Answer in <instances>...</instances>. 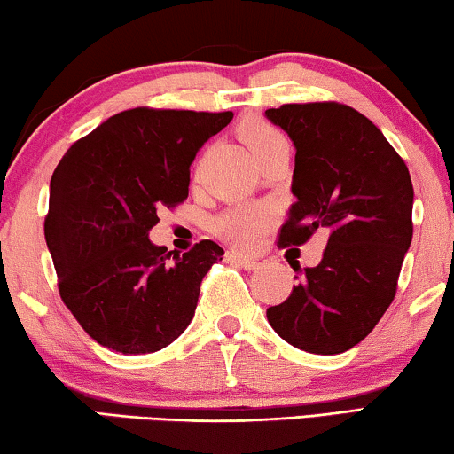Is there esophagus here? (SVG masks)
Masks as SVG:
<instances>
[{"mask_svg":"<svg viewBox=\"0 0 454 454\" xmlns=\"http://www.w3.org/2000/svg\"><path fill=\"white\" fill-rule=\"evenodd\" d=\"M225 260L229 262V264H238V266H241L243 270H255V268L260 266L258 262H255L254 258H247V255H241V254H235V252H229V254L225 255Z\"/></svg>","mask_w":454,"mask_h":454,"instance_id":"34e87169","label":"esophagus"}]
</instances>
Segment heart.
<instances>
[{
  "label": "heart",
  "instance_id": "b5f03b06",
  "mask_svg": "<svg viewBox=\"0 0 454 454\" xmlns=\"http://www.w3.org/2000/svg\"><path fill=\"white\" fill-rule=\"evenodd\" d=\"M239 135L247 149L252 151L255 161L262 155H266L268 151L274 147L285 145L286 139L278 129H274L272 124H268L260 118H252L246 121L239 127ZM272 221V211L266 205H247V207H235L223 213L215 223L216 233L223 239H227L235 247H249L252 243L260 238L262 231H266V227Z\"/></svg>",
  "mask_w": 454,
  "mask_h": 454
}]
</instances>
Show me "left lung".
Here are the masks:
<instances>
[{
  "instance_id": "1",
  "label": "left lung",
  "mask_w": 454,
  "mask_h": 454,
  "mask_svg": "<svg viewBox=\"0 0 454 454\" xmlns=\"http://www.w3.org/2000/svg\"><path fill=\"white\" fill-rule=\"evenodd\" d=\"M266 116L297 149L291 186L297 202L278 243L303 246L317 229L330 233L324 258L305 268L285 303L268 307V321L299 350L346 352L395 299L413 235L410 172L383 133L346 104H282Z\"/></svg>"
}]
</instances>
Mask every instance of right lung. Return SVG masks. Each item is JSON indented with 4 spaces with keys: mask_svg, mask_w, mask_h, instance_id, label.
I'll return each mask as SVG.
<instances>
[{
    "mask_svg": "<svg viewBox=\"0 0 454 454\" xmlns=\"http://www.w3.org/2000/svg\"><path fill=\"white\" fill-rule=\"evenodd\" d=\"M233 113L133 108L75 141L51 178L44 219L59 294L98 344L149 354L194 317L200 282L223 260L211 239L186 254L149 241L157 211L188 199L190 166Z\"/></svg>",
    "mask_w": 454,
    "mask_h": 454,
    "instance_id": "right-lung-1",
    "label": "right lung"
}]
</instances>
